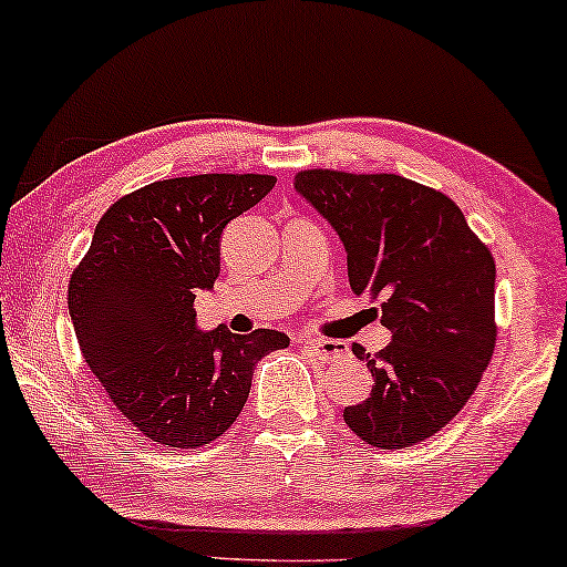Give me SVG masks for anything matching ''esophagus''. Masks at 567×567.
<instances>
[{
	"instance_id": "1",
	"label": "esophagus",
	"mask_w": 567,
	"mask_h": 567,
	"mask_svg": "<svg viewBox=\"0 0 567 567\" xmlns=\"http://www.w3.org/2000/svg\"><path fill=\"white\" fill-rule=\"evenodd\" d=\"M301 343H305L309 351H312L317 359L320 361H332V359H340L348 348L346 343H340V340H320V338H309L305 336L301 338Z\"/></svg>"
}]
</instances>
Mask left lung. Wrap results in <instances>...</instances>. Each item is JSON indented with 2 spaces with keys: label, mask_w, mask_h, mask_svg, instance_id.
I'll list each match as a JSON object with an SVG mask.
<instances>
[{
  "label": "left lung",
  "mask_w": 567,
  "mask_h": 567,
  "mask_svg": "<svg viewBox=\"0 0 567 567\" xmlns=\"http://www.w3.org/2000/svg\"><path fill=\"white\" fill-rule=\"evenodd\" d=\"M293 185L348 252L351 289L382 301L392 343L369 355L371 398L343 410L355 436L405 449L439 433L493 359L495 260L452 198L392 173L301 169Z\"/></svg>",
  "instance_id": "8db88e82"
}]
</instances>
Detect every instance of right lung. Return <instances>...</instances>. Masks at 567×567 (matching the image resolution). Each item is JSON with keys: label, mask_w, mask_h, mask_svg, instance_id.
Masks as SVG:
<instances>
[{"label": "right lung", "mask_w": 567, "mask_h": 567, "mask_svg": "<svg viewBox=\"0 0 567 567\" xmlns=\"http://www.w3.org/2000/svg\"><path fill=\"white\" fill-rule=\"evenodd\" d=\"M274 175L169 177L115 200L69 281L84 361L115 410L154 444L196 449L243 413L252 369L289 346L276 330L196 328V293L219 276V237Z\"/></svg>", "instance_id": "obj_1"}]
</instances>
